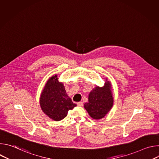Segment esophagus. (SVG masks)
<instances>
[{"instance_id": "1", "label": "esophagus", "mask_w": 159, "mask_h": 159, "mask_svg": "<svg viewBox=\"0 0 159 159\" xmlns=\"http://www.w3.org/2000/svg\"><path fill=\"white\" fill-rule=\"evenodd\" d=\"M77 106H83V105H84V104H83V102H78L77 103Z\"/></svg>"}]
</instances>
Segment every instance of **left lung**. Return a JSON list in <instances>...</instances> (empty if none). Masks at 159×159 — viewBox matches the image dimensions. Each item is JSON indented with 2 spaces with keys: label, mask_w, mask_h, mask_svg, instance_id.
I'll return each instance as SVG.
<instances>
[{
  "label": "left lung",
  "mask_w": 159,
  "mask_h": 159,
  "mask_svg": "<svg viewBox=\"0 0 159 159\" xmlns=\"http://www.w3.org/2000/svg\"><path fill=\"white\" fill-rule=\"evenodd\" d=\"M113 102L111 84L106 79L102 87L96 86L90 92L88 102L84 106L90 117L94 120H100L111 110Z\"/></svg>",
  "instance_id": "obj_1"
}]
</instances>
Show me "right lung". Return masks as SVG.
Wrapping results in <instances>:
<instances>
[{
  "label": "right lung",
  "instance_id": "1",
  "mask_svg": "<svg viewBox=\"0 0 159 159\" xmlns=\"http://www.w3.org/2000/svg\"><path fill=\"white\" fill-rule=\"evenodd\" d=\"M58 80L57 75L48 80L39 100L41 108L44 114L56 121L65 118L68 111L77 106L66 94L63 84Z\"/></svg>",
  "mask_w": 159,
  "mask_h": 159
}]
</instances>
